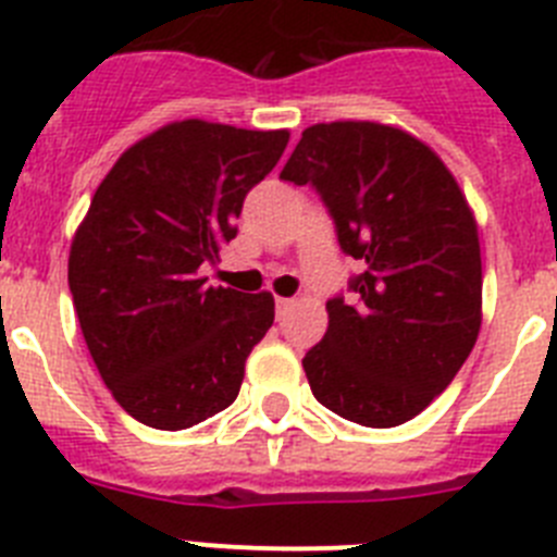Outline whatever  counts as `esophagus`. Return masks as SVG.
Wrapping results in <instances>:
<instances>
[{"instance_id": "34e87169", "label": "esophagus", "mask_w": 557, "mask_h": 557, "mask_svg": "<svg viewBox=\"0 0 557 557\" xmlns=\"http://www.w3.org/2000/svg\"><path fill=\"white\" fill-rule=\"evenodd\" d=\"M289 307H293V298H275V318L282 321L284 314L289 312Z\"/></svg>"}]
</instances>
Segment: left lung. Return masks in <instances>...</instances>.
Listing matches in <instances>:
<instances>
[{"label":"left lung","mask_w":557,"mask_h":557,"mask_svg":"<svg viewBox=\"0 0 557 557\" xmlns=\"http://www.w3.org/2000/svg\"><path fill=\"white\" fill-rule=\"evenodd\" d=\"M284 181L312 184L362 270L304 357L314 398L354 424L398 426L449 387L480 334L476 220L455 175L401 127L321 122Z\"/></svg>","instance_id":"1"}]
</instances>
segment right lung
<instances>
[{"mask_svg":"<svg viewBox=\"0 0 557 557\" xmlns=\"http://www.w3.org/2000/svg\"><path fill=\"white\" fill-rule=\"evenodd\" d=\"M287 131L170 122L127 147L69 250V289L97 371L152 430H189L234 405L245 359L273 326L270 293L211 287L243 200Z\"/></svg>","mask_w":557,"mask_h":557,"instance_id":"obj_1","label":"right lung"}]
</instances>
